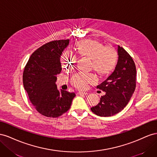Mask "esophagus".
Returning <instances> with one entry per match:
<instances>
[{"mask_svg": "<svg viewBox=\"0 0 157 157\" xmlns=\"http://www.w3.org/2000/svg\"><path fill=\"white\" fill-rule=\"evenodd\" d=\"M78 93L79 94V95H87V93L84 92V91H79Z\"/></svg>", "mask_w": 157, "mask_h": 157, "instance_id": "1", "label": "esophagus"}]
</instances>
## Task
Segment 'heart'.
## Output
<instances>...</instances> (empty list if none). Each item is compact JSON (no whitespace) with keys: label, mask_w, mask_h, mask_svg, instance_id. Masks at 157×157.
Returning a JSON list of instances; mask_svg holds the SVG:
<instances>
[{"label":"heart","mask_w":157,"mask_h":157,"mask_svg":"<svg viewBox=\"0 0 157 157\" xmlns=\"http://www.w3.org/2000/svg\"><path fill=\"white\" fill-rule=\"evenodd\" d=\"M78 55L91 59L92 67L98 74L105 75L113 70L117 62V53L111 47H104L99 42L94 40H85L79 42L76 45ZM78 57L68 51H64L61 56L60 61L63 68H68L73 66ZM97 81L96 75L93 74L79 73L71 78V82L77 88L84 89L89 83H94Z\"/></svg>","instance_id":"1"}]
</instances>
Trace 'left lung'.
I'll return each mask as SVG.
<instances>
[{
  "instance_id": "obj_1",
  "label": "left lung",
  "mask_w": 157,
  "mask_h": 157,
  "mask_svg": "<svg viewBox=\"0 0 157 157\" xmlns=\"http://www.w3.org/2000/svg\"><path fill=\"white\" fill-rule=\"evenodd\" d=\"M118 61L114 70L107 79L97 86L106 93L100 102L91 108L97 116L108 117L122 111L127 105L136 86L135 63L126 50L118 45Z\"/></svg>"
}]
</instances>
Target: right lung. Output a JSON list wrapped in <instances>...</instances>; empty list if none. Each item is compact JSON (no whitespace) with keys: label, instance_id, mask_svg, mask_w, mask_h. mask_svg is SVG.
<instances>
[{"label":"right lung","instance_id":"obj_1","mask_svg":"<svg viewBox=\"0 0 157 157\" xmlns=\"http://www.w3.org/2000/svg\"><path fill=\"white\" fill-rule=\"evenodd\" d=\"M69 39L53 41L37 49L29 57L23 73V83L29 100L40 114L57 118L68 111L74 93L57 89L60 73V56Z\"/></svg>","mask_w":157,"mask_h":157}]
</instances>
